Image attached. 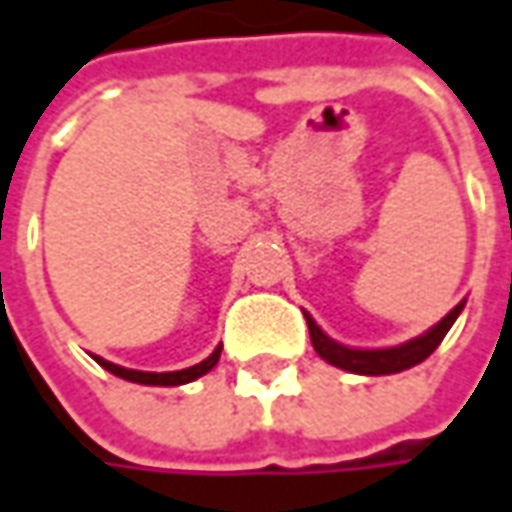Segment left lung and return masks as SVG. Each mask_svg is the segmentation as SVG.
<instances>
[{"label": "left lung", "mask_w": 512, "mask_h": 512, "mask_svg": "<svg viewBox=\"0 0 512 512\" xmlns=\"http://www.w3.org/2000/svg\"><path fill=\"white\" fill-rule=\"evenodd\" d=\"M465 309V300L456 306V309L445 314L433 328H428L422 337H414L408 343L394 345V348H345V345L334 343L328 334H323V328L311 320V314H306V323H309L311 345L314 351L331 365L351 371V374H365V377H382V374H399L405 368H414L422 360H428L433 351L439 348V343L445 340V334L450 326L456 323L459 311Z\"/></svg>", "instance_id": "8db88e82"}]
</instances>
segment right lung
Wrapping results in <instances>:
<instances>
[{
	"instance_id": "1",
	"label": "right lung",
	"mask_w": 512,
	"mask_h": 512,
	"mask_svg": "<svg viewBox=\"0 0 512 512\" xmlns=\"http://www.w3.org/2000/svg\"><path fill=\"white\" fill-rule=\"evenodd\" d=\"M218 360H221V348H215L206 360L198 362V365H192V368H184V371H167V374H152V371L121 368V365H113V362L96 357L98 365H101V368H107L110 374L127 379V382H138V385H184V382H192V379L203 377L206 371H212V368L218 365Z\"/></svg>"
}]
</instances>
